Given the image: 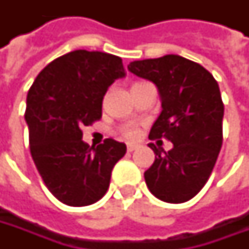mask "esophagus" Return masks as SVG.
I'll use <instances>...</instances> for the list:
<instances>
[{
    "label": "esophagus",
    "instance_id": "1",
    "mask_svg": "<svg viewBox=\"0 0 249 249\" xmlns=\"http://www.w3.org/2000/svg\"><path fill=\"white\" fill-rule=\"evenodd\" d=\"M136 148H137L136 144H127V152H133Z\"/></svg>",
    "mask_w": 249,
    "mask_h": 249
}]
</instances>
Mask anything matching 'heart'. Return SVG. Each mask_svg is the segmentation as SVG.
Masks as SVG:
<instances>
[{"mask_svg": "<svg viewBox=\"0 0 249 249\" xmlns=\"http://www.w3.org/2000/svg\"><path fill=\"white\" fill-rule=\"evenodd\" d=\"M120 134L127 140H134L139 136V127L134 124H124L119 129Z\"/></svg>", "mask_w": 249, "mask_h": 249, "instance_id": "obj_1", "label": "heart"}]
</instances>
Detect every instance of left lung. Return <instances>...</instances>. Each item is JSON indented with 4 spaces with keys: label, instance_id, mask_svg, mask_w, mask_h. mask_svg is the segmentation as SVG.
Instances as JSON below:
<instances>
[{
    "label": "left lung",
    "instance_id": "left-lung-1",
    "mask_svg": "<svg viewBox=\"0 0 249 249\" xmlns=\"http://www.w3.org/2000/svg\"><path fill=\"white\" fill-rule=\"evenodd\" d=\"M127 68L160 94L162 112L149 140L173 142L167 152L148 144L155 160L144 173L147 187L169 204L190 201L206 184L223 142L225 105L217 82L199 63L178 55L134 61Z\"/></svg>",
    "mask_w": 249,
    "mask_h": 249
}]
</instances>
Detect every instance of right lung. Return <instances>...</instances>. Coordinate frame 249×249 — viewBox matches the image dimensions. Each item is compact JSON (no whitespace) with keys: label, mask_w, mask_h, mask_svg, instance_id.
Masks as SVG:
<instances>
[{"label":"right lung","mask_w":249,"mask_h":249,"mask_svg":"<svg viewBox=\"0 0 249 249\" xmlns=\"http://www.w3.org/2000/svg\"><path fill=\"white\" fill-rule=\"evenodd\" d=\"M123 76L119 56L76 50L48 63L27 92L32 158L44 184L66 205L101 199L115 163L126 154V145L112 139L95 148L82 140V127L101 119L105 92Z\"/></svg>","instance_id":"add662e5"}]
</instances>
